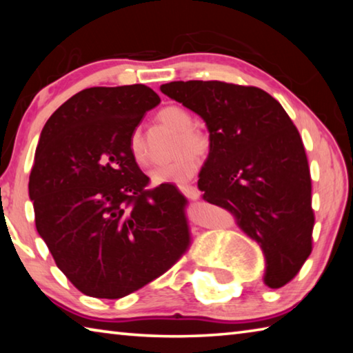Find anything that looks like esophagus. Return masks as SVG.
Segmentation results:
<instances>
[{"label": "esophagus", "instance_id": "1", "mask_svg": "<svg viewBox=\"0 0 353 353\" xmlns=\"http://www.w3.org/2000/svg\"><path fill=\"white\" fill-rule=\"evenodd\" d=\"M179 190H181L188 199H199L201 198V191L198 187H194V185H187V183L179 185Z\"/></svg>", "mask_w": 353, "mask_h": 353}]
</instances>
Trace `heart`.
<instances>
[{"instance_id": "1", "label": "heart", "mask_w": 353, "mask_h": 353, "mask_svg": "<svg viewBox=\"0 0 353 353\" xmlns=\"http://www.w3.org/2000/svg\"><path fill=\"white\" fill-rule=\"evenodd\" d=\"M157 117L162 123L179 130V137L176 140V152L179 154L171 162L157 166L151 172V181L155 185H181L190 181L199 168V160L196 157V154L207 155L210 152V135L204 130L194 128L191 113L181 105H166L159 112ZM129 151L137 163H148V149L139 129H135L129 137Z\"/></svg>"}]
</instances>
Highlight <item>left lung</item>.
<instances>
[{
	"label": "left lung",
	"mask_w": 353,
	"mask_h": 353,
	"mask_svg": "<svg viewBox=\"0 0 353 353\" xmlns=\"http://www.w3.org/2000/svg\"><path fill=\"white\" fill-rule=\"evenodd\" d=\"M162 93L204 119L212 148L198 187L260 244L265 283L291 282L313 249L312 176L297 128L277 99L221 81L163 83Z\"/></svg>",
	"instance_id": "8db88e82"
}]
</instances>
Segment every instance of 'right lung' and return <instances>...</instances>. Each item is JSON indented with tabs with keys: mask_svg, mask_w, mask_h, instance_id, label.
<instances>
[{
	"mask_svg": "<svg viewBox=\"0 0 353 353\" xmlns=\"http://www.w3.org/2000/svg\"><path fill=\"white\" fill-rule=\"evenodd\" d=\"M159 94L143 83L85 88L48 119L29 176L35 227L83 294L119 299L176 265L191 243L187 198L149 188L129 137Z\"/></svg>",
	"mask_w": 353,
	"mask_h": 353,
	"instance_id": "obj_1",
	"label": "right lung"
}]
</instances>
